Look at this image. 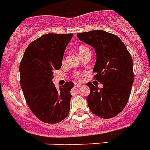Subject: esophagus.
Masks as SVG:
<instances>
[{
  "mask_svg": "<svg viewBox=\"0 0 150 150\" xmlns=\"http://www.w3.org/2000/svg\"><path fill=\"white\" fill-rule=\"evenodd\" d=\"M74 85H75V87H81V84L79 83H74Z\"/></svg>",
  "mask_w": 150,
  "mask_h": 150,
  "instance_id": "esophagus-1",
  "label": "esophagus"
}]
</instances>
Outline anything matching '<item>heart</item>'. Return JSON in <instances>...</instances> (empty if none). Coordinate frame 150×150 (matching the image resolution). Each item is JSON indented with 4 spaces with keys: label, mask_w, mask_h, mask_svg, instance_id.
I'll use <instances>...</instances> for the list:
<instances>
[{
    "label": "heart",
    "mask_w": 150,
    "mask_h": 150,
    "mask_svg": "<svg viewBox=\"0 0 150 150\" xmlns=\"http://www.w3.org/2000/svg\"><path fill=\"white\" fill-rule=\"evenodd\" d=\"M88 52H91V50H89V48L85 46V45H81L78 47V52L80 56H82L83 54ZM81 76H82V73H81V72H75L74 74V76L76 79H81Z\"/></svg>",
    "instance_id": "1"
}]
</instances>
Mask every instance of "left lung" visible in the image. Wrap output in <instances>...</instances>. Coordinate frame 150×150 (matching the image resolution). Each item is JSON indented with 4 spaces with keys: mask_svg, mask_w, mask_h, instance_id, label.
Listing matches in <instances>:
<instances>
[{
    "mask_svg": "<svg viewBox=\"0 0 150 150\" xmlns=\"http://www.w3.org/2000/svg\"><path fill=\"white\" fill-rule=\"evenodd\" d=\"M81 41L91 45L97 53L94 78L103 84L98 88L87 83L91 92L87 97L90 110L98 117L111 118L125 107L134 81L132 59L117 35L103 30L76 34Z\"/></svg>",
    "mask_w": 150,
    "mask_h": 150,
    "instance_id": "left-lung-1",
    "label": "left lung"
}]
</instances>
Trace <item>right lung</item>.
I'll return each instance as SVG.
<instances>
[{
    "label": "right lung",
    "instance_id": "1",
    "mask_svg": "<svg viewBox=\"0 0 150 150\" xmlns=\"http://www.w3.org/2000/svg\"><path fill=\"white\" fill-rule=\"evenodd\" d=\"M73 34L43 35L31 42L20 63V85L28 106L39 120L55 124L69 115L73 82L56 89L53 73L61 68Z\"/></svg>",
    "mask_w": 150,
    "mask_h": 150
}]
</instances>
